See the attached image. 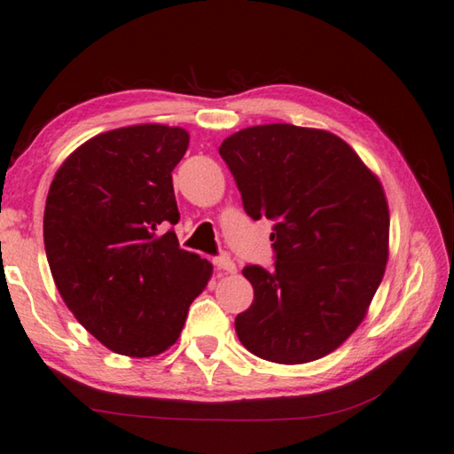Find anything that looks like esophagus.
Returning a JSON list of instances; mask_svg holds the SVG:
<instances>
[{
  "instance_id": "1",
  "label": "esophagus",
  "mask_w": 454,
  "mask_h": 454,
  "mask_svg": "<svg viewBox=\"0 0 454 454\" xmlns=\"http://www.w3.org/2000/svg\"><path fill=\"white\" fill-rule=\"evenodd\" d=\"M214 266H216L220 271H226V274H234L236 271V263L230 260V255L222 254L218 258H214Z\"/></svg>"
}]
</instances>
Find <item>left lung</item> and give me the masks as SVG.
<instances>
[{
    "instance_id": "obj_1",
    "label": "left lung",
    "mask_w": 454,
    "mask_h": 454,
    "mask_svg": "<svg viewBox=\"0 0 454 454\" xmlns=\"http://www.w3.org/2000/svg\"><path fill=\"white\" fill-rule=\"evenodd\" d=\"M250 218L274 222V270L246 266L252 306L236 316L254 356L309 364L364 321L389 258V206L379 178L327 130L258 125L220 145Z\"/></svg>"
}]
</instances>
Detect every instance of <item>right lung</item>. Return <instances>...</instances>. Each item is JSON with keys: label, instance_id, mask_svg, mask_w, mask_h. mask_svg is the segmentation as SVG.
Masks as SVG:
<instances>
[{"label": "right lung", "instance_id": "right-lung-1", "mask_svg": "<svg viewBox=\"0 0 454 454\" xmlns=\"http://www.w3.org/2000/svg\"><path fill=\"white\" fill-rule=\"evenodd\" d=\"M180 127L135 125L89 138L51 183L47 262L73 316L105 348L153 357L176 343L212 263L180 250L172 170L188 148Z\"/></svg>", "mask_w": 454, "mask_h": 454}]
</instances>
